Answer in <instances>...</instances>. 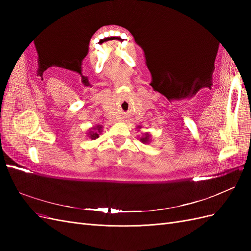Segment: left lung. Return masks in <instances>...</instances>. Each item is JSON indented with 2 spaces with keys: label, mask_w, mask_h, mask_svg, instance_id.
<instances>
[{
  "label": "left lung",
  "mask_w": 251,
  "mask_h": 251,
  "mask_svg": "<svg viewBox=\"0 0 251 251\" xmlns=\"http://www.w3.org/2000/svg\"><path fill=\"white\" fill-rule=\"evenodd\" d=\"M138 130H140L141 126H137ZM140 141L144 144H149L151 142V134L149 132L142 134V137H140Z\"/></svg>",
  "instance_id": "1"
}]
</instances>
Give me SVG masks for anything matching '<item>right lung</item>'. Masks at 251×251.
<instances>
[{"mask_svg":"<svg viewBox=\"0 0 251 251\" xmlns=\"http://www.w3.org/2000/svg\"><path fill=\"white\" fill-rule=\"evenodd\" d=\"M101 132H102V126L97 125L95 126H92L91 128H89L87 136L92 140H95V139L100 137V135L101 134Z\"/></svg>","mask_w":251,"mask_h":251,"instance_id":"add662e5","label":"right lung"}]
</instances>
